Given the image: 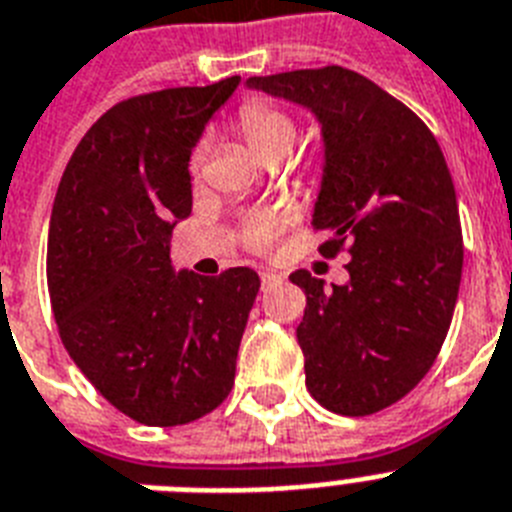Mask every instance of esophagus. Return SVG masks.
Returning a JSON list of instances; mask_svg holds the SVG:
<instances>
[{
	"mask_svg": "<svg viewBox=\"0 0 512 512\" xmlns=\"http://www.w3.org/2000/svg\"><path fill=\"white\" fill-rule=\"evenodd\" d=\"M260 281H263V286H268V283L281 281V276H278L276 270H260Z\"/></svg>",
	"mask_w": 512,
	"mask_h": 512,
	"instance_id": "34e87169",
	"label": "esophagus"
}]
</instances>
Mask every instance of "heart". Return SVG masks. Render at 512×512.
Listing matches in <instances>:
<instances>
[{
    "instance_id": "b5f03b06",
    "label": "heart",
    "mask_w": 512,
    "mask_h": 512,
    "mask_svg": "<svg viewBox=\"0 0 512 512\" xmlns=\"http://www.w3.org/2000/svg\"><path fill=\"white\" fill-rule=\"evenodd\" d=\"M239 130H242L244 140L252 148L257 158L263 161H283L289 156L291 148L296 143V122L289 111H283L276 103L265 101V98H252L239 109ZM205 148H200L192 153V171H200L203 166ZM291 223L289 213L283 210H263L257 216L247 218L242 226V242L255 252H268L273 247L278 236L283 234V229Z\"/></svg>"
}]
</instances>
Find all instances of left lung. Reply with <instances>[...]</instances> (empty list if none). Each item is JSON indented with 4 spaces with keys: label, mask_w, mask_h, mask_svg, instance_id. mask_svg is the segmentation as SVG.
I'll return each mask as SVG.
<instances>
[{
    "label": "left lung",
    "mask_w": 512,
    "mask_h": 512,
    "mask_svg": "<svg viewBox=\"0 0 512 512\" xmlns=\"http://www.w3.org/2000/svg\"><path fill=\"white\" fill-rule=\"evenodd\" d=\"M249 88L317 117L325 169L312 226L322 257L349 252V283L325 289L291 273L307 296L296 338L307 390L333 414L388 409L422 382L453 320L463 236L453 176L414 111L338 64L249 77Z\"/></svg>",
    "instance_id": "8db88e82"
}]
</instances>
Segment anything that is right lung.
Instances as JSON below:
<instances>
[{"label":"right lung","mask_w":512,"mask_h":512,"mask_svg":"<svg viewBox=\"0 0 512 512\" xmlns=\"http://www.w3.org/2000/svg\"><path fill=\"white\" fill-rule=\"evenodd\" d=\"M239 85L166 88L98 119L62 174L46 281L59 338L93 388L148 427L190 424L231 393L260 278L174 273L176 221L192 213L190 156Z\"/></svg>","instance_id":"right-lung-1"}]
</instances>
